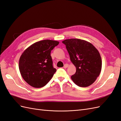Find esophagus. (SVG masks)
<instances>
[{
    "label": "esophagus",
    "instance_id": "1",
    "mask_svg": "<svg viewBox=\"0 0 121 121\" xmlns=\"http://www.w3.org/2000/svg\"><path fill=\"white\" fill-rule=\"evenodd\" d=\"M68 66H69V65H68V64H65V65H64V69L67 68L68 67Z\"/></svg>",
    "mask_w": 121,
    "mask_h": 121
}]
</instances>
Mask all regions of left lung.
<instances>
[{
  "instance_id": "8db88e82",
  "label": "left lung",
  "mask_w": 121,
  "mask_h": 121,
  "mask_svg": "<svg viewBox=\"0 0 121 121\" xmlns=\"http://www.w3.org/2000/svg\"><path fill=\"white\" fill-rule=\"evenodd\" d=\"M62 42L76 68L75 74L71 76L73 81L81 87L91 85L101 70V58L98 50L91 43L82 39H69Z\"/></svg>"
}]
</instances>
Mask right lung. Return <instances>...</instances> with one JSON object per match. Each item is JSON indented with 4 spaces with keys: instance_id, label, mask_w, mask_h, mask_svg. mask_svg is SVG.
Returning a JSON list of instances; mask_svg holds the SVG:
<instances>
[{
    "instance_id": "obj_1",
    "label": "right lung",
    "mask_w": 121,
    "mask_h": 121,
    "mask_svg": "<svg viewBox=\"0 0 121 121\" xmlns=\"http://www.w3.org/2000/svg\"><path fill=\"white\" fill-rule=\"evenodd\" d=\"M59 42L43 40L35 42L24 50L20 56L19 67L25 81L35 88L46 85L56 69L54 68L50 52Z\"/></svg>"
}]
</instances>
